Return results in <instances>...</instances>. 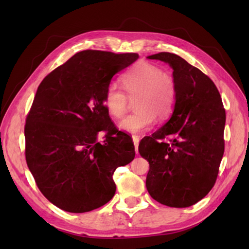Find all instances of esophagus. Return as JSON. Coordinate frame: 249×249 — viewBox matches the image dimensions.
<instances>
[{"label": "esophagus", "instance_id": "34e87169", "mask_svg": "<svg viewBox=\"0 0 249 249\" xmlns=\"http://www.w3.org/2000/svg\"><path fill=\"white\" fill-rule=\"evenodd\" d=\"M133 138V142H134V145H135V150H136V154H138V145H139V137L136 136V135H133L132 136Z\"/></svg>", "mask_w": 249, "mask_h": 249}]
</instances>
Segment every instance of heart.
<instances>
[{
    "instance_id": "heart-1",
    "label": "heart",
    "mask_w": 249,
    "mask_h": 249,
    "mask_svg": "<svg viewBox=\"0 0 249 249\" xmlns=\"http://www.w3.org/2000/svg\"><path fill=\"white\" fill-rule=\"evenodd\" d=\"M124 90L114 83L104 95V106L114 118L124 116L135 101L137 112L126 116L119 126L129 133H140L153 125L155 118L166 119L173 111L177 100V83L172 74L162 71L148 62H138L127 71L122 79Z\"/></svg>"
}]
</instances>
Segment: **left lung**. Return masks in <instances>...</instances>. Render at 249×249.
Segmentation results:
<instances>
[{"label": "left lung", "instance_id": "left-lung-1", "mask_svg": "<svg viewBox=\"0 0 249 249\" xmlns=\"http://www.w3.org/2000/svg\"><path fill=\"white\" fill-rule=\"evenodd\" d=\"M147 58L172 67L177 100L168 122L139 143L149 163L146 188L162 205L187 208L215 185L224 153L225 110L214 82L197 67L167 52Z\"/></svg>", "mask_w": 249, "mask_h": 249}]
</instances>
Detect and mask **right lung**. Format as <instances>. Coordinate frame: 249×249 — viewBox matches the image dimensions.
I'll return each instance as SVG.
<instances>
[{
    "mask_svg": "<svg viewBox=\"0 0 249 249\" xmlns=\"http://www.w3.org/2000/svg\"><path fill=\"white\" fill-rule=\"evenodd\" d=\"M138 58L82 51L37 88L25 124L26 161L40 192L66 212H89L111 200L113 173L135 158L132 138L118 131L103 101L112 77ZM100 131L107 132L103 145Z\"/></svg>",
    "mask_w": 249,
    "mask_h": 249,
    "instance_id": "1",
    "label": "right lung"
}]
</instances>
